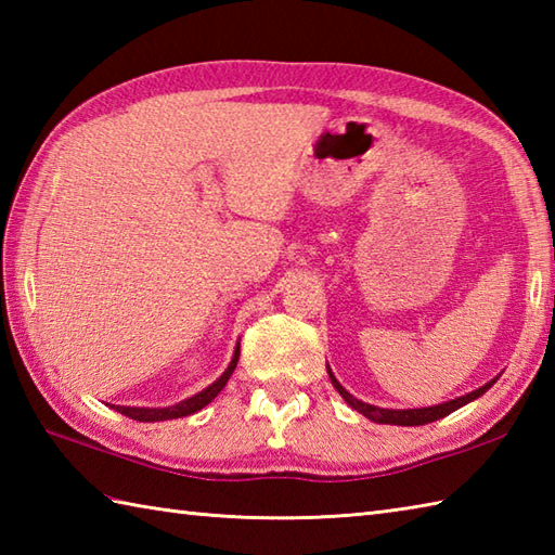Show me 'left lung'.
<instances>
[{
	"label": "left lung",
	"mask_w": 555,
	"mask_h": 555,
	"mask_svg": "<svg viewBox=\"0 0 555 555\" xmlns=\"http://www.w3.org/2000/svg\"><path fill=\"white\" fill-rule=\"evenodd\" d=\"M328 376H332V384L336 386V391H338L340 396H344V400H346V403H348L350 408H356L358 412H362V415H364V417H370L372 422H379V424H398V427H420V424H429V422H436V420H441V417H446V415H451L453 410L467 405L469 400L479 398L481 393H487L489 388L493 386V382H496V379H493V382H489L487 386L477 388V391H473V393L460 396V398H455V400H448V403L434 405V408H417V410H386V408L367 405V403H362V400L352 398V396L346 391V388L336 382V376L332 374V370H328Z\"/></svg>",
	"instance_id": "1"
}]
</instances>
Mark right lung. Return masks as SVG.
Instances as JSON below:
<instances>
[{
  "label": "right lung",
  "mask_w": 555,
  "mask_h": 555,
  "mask_svg": "<svg viewBox=\"0 0 555 555\" xmlns=\"http://www.w3.org/2000/svg\"><path fill=\"white\" fill-rule=\"evenodd\" d=\"M238 356H241V348H235L229 370L223 372L215 384L207 386L205 391H199L197 396L183 400V403H179V405H171V408H124V405H112V408L119 410L121 415L131 417V420H138V422H162V420H176V417L193 415V412L203 410L207 403H211V400L217 398V393L221 391V388L227 386V382L231 379V374L235 370V364H238Z\"/></svg>",
  "instance_id": "right-lung-1"
}]
</instances>
